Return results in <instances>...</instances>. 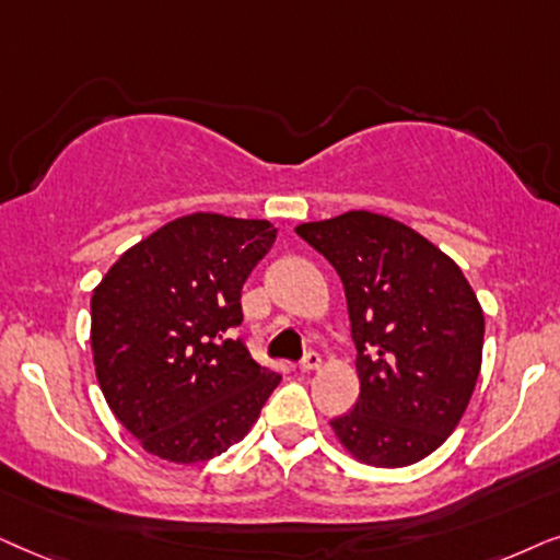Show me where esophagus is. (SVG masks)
<instances>
[{
    "label": "esophagus",
    "mask_w": 560,
    "mask_h": 560,
    "mask_svg": "<svg viewBox=\"0 0 560 560\" xmlns=\"http://www.w3.org/2000/svg\"><path fill=\"white\" fill-rule=\"evenodd\" d=\"M319 363H323V358H319V353H315V350H310V353L302 358L300 371H302V374H310V371L319 369Z\"/></svg>",
    "instance_id": "1"
}]
</instances>
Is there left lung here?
<instances>
[{"mask_svg": "<svg viewBox=\"0 0 560 560\" xmlns=\"http://www.w3.org/2000/svg\"><path fill=\"white\" fill-rule=\"evenodd\" d=\"M346 289L361 382L330 428L369 466H412L458 428L481 371L483 312L456 260L384 214L350 210L302 222Z\"/></svg>", "mask_w": 560, "mask_h": 560, "instance_id": "left-lung-1", "label": "left lung"}]
</instances>
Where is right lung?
I'll use <instances>...</instances> for the list:
<instances>
[{
  "instance_id": "1",
  "label": "right lung",
  "mask_w": 560,
  "mask_h": 560,
  "mask_svg": "<svg viewBox=\"0 0 560 560\" xmlns=\"http://www.w3.org/2000/svg\"><path fill=\"white\" fill-rule=\"evenodd\" d=\"M276 241L268 220L194 212L119 256L92 294L96 382L151 456L199 464L243 441L281 376L230 330Z\"/></svg>"
}]
</instances>
